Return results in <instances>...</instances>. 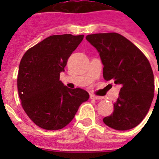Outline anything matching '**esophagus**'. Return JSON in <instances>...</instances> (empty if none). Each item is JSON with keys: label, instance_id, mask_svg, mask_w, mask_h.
Returning <instances> with one entry per match:
<instances>
[{"label": "esophagus", "instance_id": "1", "mask_svg": "<svg viewBox=\"0 0 159 159\" xmlns=\"http://www.w3.org/2000/svg\"><path fill=\"white\" fill-rule=\"evenodd\" d=\"M90 98L92 100H102L103 99V97H97V96H95V95H90Z\"/></svg>", "mask_w": 159, "mask_h": 159}]
</instances>
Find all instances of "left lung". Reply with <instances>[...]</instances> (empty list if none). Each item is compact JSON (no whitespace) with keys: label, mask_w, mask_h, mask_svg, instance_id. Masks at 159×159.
Wrapping results in <instances>:
<instances>
[{"label":"left lung","mask_w":159,"mask_h":159,"mask_svg":"<svg viewBox=\"0 0 159 159\" xmlns=\"http://www.w3.org/2000/svg\"><path fill=\"white\" fill-rule=\"evenodd\" d=\"M86 39L99 53L104 79L120 86L113 113L105 117L103 122L116 130L134 128L145 117L154 97L150 63L132 42L120 34H93Z\"/></svg>","instance_id":"1"}]
</instances>
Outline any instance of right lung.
<instances>
[{"instance_id": "right-lung-1", "label": "right lung", "mask_w": 159, "mask_h": 159, "mask_svg": "<svg viewBox=\"0 0 159 159\" xmlns=\"http://www.w3.org/2000/svg\"><path fill=\"white\" fill-rule=\"evenodd\" d=\"M84 35H51L26 51L19 66L17 87L24 111L47 130L60 129L74 118L87 91L70 89L59 80L68 57Z\"/></svg>"}]
</instances>
